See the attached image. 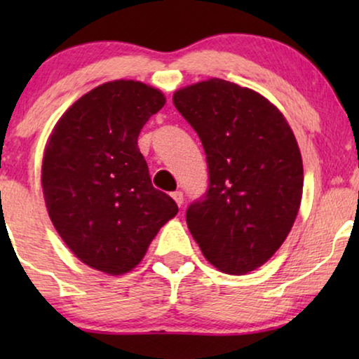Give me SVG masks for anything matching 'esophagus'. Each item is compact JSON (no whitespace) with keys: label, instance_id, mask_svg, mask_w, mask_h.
<instances>
[{"label":"esophagus","instance_id":"esophagus-1","mask_svg":"<svg viewBox=\"0 0 359 359\" xmlns=\"http://www.w3.org/2000/svg\"><path fill=\"white\" fill-rule=\"evenodd\" d=\"M171 198L175 199V203L178 204L180 208H181V205H183V203H184V198H183V193H181V191H175V193L171 194Z\"/></svg>","mask_w":359,"mask_h":359}]
</instances>
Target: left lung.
Here are the masks:
<instances>
[{"instance_id":"1","label":"left lung","mask_w":359,"mask_h":359,"mask_svg":"<svg viewBox=\"0 0 359 359\" xmlns=\"http://www.w3.org/2000/svg\"><path fill=\"white\" fill-rule=\"evenodd\" d=\"M198 132L209 189L186 210L205 259L247 274L268 262L291 232L302 198L301 150L287 121L266 97L210 78L173 95Z\"/></svg>"}]
</instances>
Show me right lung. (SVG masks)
Masks as SVG:
<instances>
[{
	"label": "right lung",
	"instance_id": "right-lung-1",
	"mask_svg": "<svg viewBox=\"0 0 359 359\" xmlns=\"http://www.w3.org/2000/svg\"><path fill=\"white\" fill-rule=\"evenodd\" d=\"M165 102L145 83H104L68 107L43 151L42 191L53 227L78 259L111 276L134 269L178 214L175 201L151 186L137 145Z\"/></svg>",
	"mask_w": 359,
	"mask_h": 359
}]
</instances>
